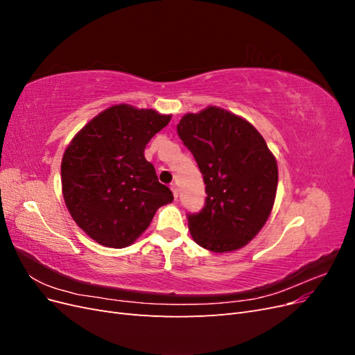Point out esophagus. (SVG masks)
Listing matches in <instances>:
<instances>
[{
  "label": "esophagus",
  "mask_w": 355,
  "mask_h": 355,
  "mask_svg": "<svg viewBox=\"0 0 355 355\" xmlns=\"http://www.w3.org/2000/svg\"><path fill=\"white\" fill-rule=\"evenodd\" d=\"M170 189L173 191V196H175V198H178V197H179V189H178L176 184H171V185H170Z\"/></svg>",
  "instance_id": "obj_1"
}]
</instances>
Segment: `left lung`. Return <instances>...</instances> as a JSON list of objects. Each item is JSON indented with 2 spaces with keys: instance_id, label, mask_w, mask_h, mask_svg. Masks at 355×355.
Segmentation results:
<instances>
[{
  "instance_id": "1",
  "label": "left lung",
  "mask_w": 355,
  "mask_h": 355,
  "mask_svg": "<svg viewBox=\"0 0 355 355\" xmlns=\"http://www.w3.org/2000/svg\"><path fill=\"white\" fill-rule=\"evenodd\" d=\"M178 135L206 184V206L188 214L194 241L214 253L252 241L274 207L278 167L262 135L245 118L207 106L180 118Z\"/></svg>"
}]
</instances>
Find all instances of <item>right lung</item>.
Listing matches in <instances>:
<instances>
[{"instance_id": "obj_1", "label": "right lung", "mask_w": 355, "mask_h": 355, "mask_svg": "<svg viewBox=\"0 0 355 355\" xmlns=\"http://www.w3.org/2000/svg\"><path fill=\"white\" fill-rule=\"evenodd\" d=\"M171 115L114 105L72 137L63 153L62 194L75 223L105 247L123 249L173 201L144 151Z\"/></svg>"}]
</instances>
